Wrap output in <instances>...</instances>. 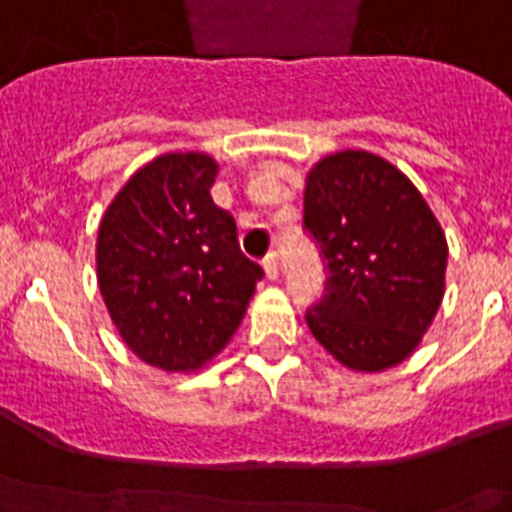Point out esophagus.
Segmentation results:
<instances>
[{
    "instance_id": "1",
    "label": "esophagus",
    "mask_w": 512,
    "mask_h": 512,
    "mask_svg": "<svg viewBox=\"0 0 512 512\" xmlns=\"http://www.w3.org/2000/svg\"><path fill=\"white\" fill-rule=\"evenodd\" d=\"M263 268H265V276H268L270 281H276L278 278V255L276 252H268V255L263 257Z\"/></svg>"
}]
</instances>
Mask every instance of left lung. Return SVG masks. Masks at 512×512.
<instances>
[{"label":"left lung","mask_w":512,"mask_h":512,"mask_svg":"<svg viewBox=\"0 0 512 512\" xmlns=\"http://www.w3.org/2000/svg\"><path fill=\"white\" fill-rule=\"evenodd\" d=\"M305 228L328 260L307 326L328 355L381 373L413 355L444 297L447 239L413 181L384 157L344 149L305 181Z\"/></svg>","instance_id":"left-lung-1"}]
</instances>
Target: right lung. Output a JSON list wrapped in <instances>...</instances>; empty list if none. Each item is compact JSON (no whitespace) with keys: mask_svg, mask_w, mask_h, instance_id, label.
I'll use <instances>...</instances> for the list:
<instances>
[{"mask_svg":"<svg viewBox=\"0 0 512 512\" xmlns=\"http://www.w3.org/2000/svg\"><path fill=\"white\" fill-rule=\"evenodd\" d=\"M218 162L168 152L128 178L97 236V281L128 350L165 373L197 371L242 323L263 268L210 197Z\"/></svg>","mask_w":512,"mask_h":512,"instance_id":"right-lung-1","label":"right lung"}]
</instances>
